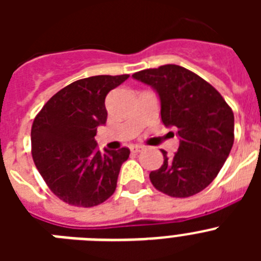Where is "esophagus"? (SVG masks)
<instances>
[{
  "instance_id": "obj_1",
  "label": "esophagus",
  "mask_w": 261,
  "mask_h": 261,
  "mask_svg": "<svg viewBox=\"0 0 261 261\" xmlns=\"http://www.w3.org/2000/svg\"><path fill=\"white\" fill-rule=\"evenodd\" d=\"M130 150H132L133 153H140V151L144 150V146H140V145H135V146L130 147Z\"/></svg>"
}]
</instances>
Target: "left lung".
<instances>
[{
  "label": "left lung",
  "mask_w": 261,
  "mask_h": 261,
  "mask_svg": "<svg viewBox=\"0 0 261 261\" xmlns=\"http://www.w3.org/2000/svg\"><path fill=\"white\" fill-rule=\"evenodd\" d=\"M150 85L161 99L166 126H176L179 149L149 177L155 190L171 197H190L218 175L234 144V114L209 82L183 66L168 64L132 75Z\"/></svg>",
  "instance_id": "obj_1"
}]
</instances>
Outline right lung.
I'll use <instances>...</instances> for the list:
<instances>
[{"label": "right lung", "mask_w": 261, "mask_h": 261, "mask_svg": "<svg viewBox=\"0 0 261 261\" xmlns=\"http://www.w3.org/2000/svg\"><path fill=\"white\" fill-rule=\"evenodd\" d=\"M129 74L94 75L78 80L43 106L31 128L34 163L52 193L61 201L91 208L116 190L128 147L100 153L96 128L106 124V96Z\"/></svg>", "instance_id": "add662e5"}]
</instances>
